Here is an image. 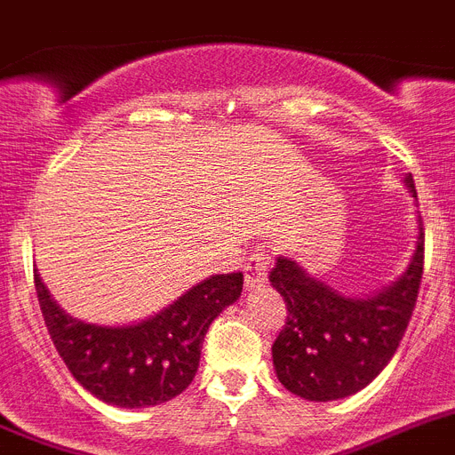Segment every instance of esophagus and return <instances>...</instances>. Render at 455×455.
<instances>
[{
  "instance_id": "1",
  "label": "esophagus",
  "mask_w": 455,
  "mask_h": 455,
  "mask_svg": "<svg viewBox=\"0 0 455 455\" xmlns=\"http://www.w3.org/2000/svg\"><path fill=\"white\" fill-rule=\"evenodd\" d=\"M271 255L269 251L259 248L253 255H248L246 265H243V275H246V287L248 290H258L267 283V274H269Z\"/></svg>"
}]
</instances>
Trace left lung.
I'll use <instances>...</instances> for the list:
<instances>
[{"mask_svg": "<svg viewBox=\"0 0 455 455\" xmlns=\"http://www.w3.org/2000/svg\"><path fill=\"white\" fill-rule=\"evenodd\" d=\"M405 184L414 197L412 174ZM423 274V223L405 274L366 297H345L310 278L294 259L278 258L269 281L285 299L287 317L271 345L275 375L306 401L347 398L378 378L401 345L417 306Z\"/></svg>", "mask_w": 455, "mask_h": 455, "instance_id": "1", "label": "left lung"}]
</instances>
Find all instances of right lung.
Returning <instances> with one entry per match:
<instances>
[{"instance_id":"right-lung-1","label":"right lung","mask_w":455,"mask_h":455,"mask_svg":"<svg viewBox=\"0 0 455 455\" xmlns=\"http://www.w3.org/2000/svg\"><path fill=\"white\" fill-rule=\"evenodd\" d=\"M38 304L66 368L99 401L116 407H151L172 401L193 382L202 340L243 287L242 271L197 283L158 315L128 327L76 320L50 297L34 271Z\"/></svg>"}]
</instances>
